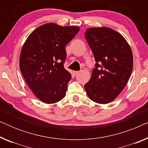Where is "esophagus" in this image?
<instances>
[{
  "instance_id": "34e87169",
  "label": "esophagus",
  "mask_w": 148,
  "mask_h": 148,
  "mask_svg": "<svg viewBox=\"0 0 148 148\" xmlns=\"http://www.w3.org/2000/svg\"><path fill=\"white\" fill-rule=\"evenodd\" d=\"M73 73L75 74V75H76L79 73V71H73Z\"/></svg>"
}]
</instances>
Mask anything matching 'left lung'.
I'll return each mask as SVG.
<instances>
[{
	"label": "left lung",
	"instance_id": "left-lung-1",
	"mask_svg": "<svg viewBox=\"0 0 148 148\" xmlns=\"http://www.w3.org/2000/svg\"><path fill=\"white\" fill-rule=\"evenodd\" d=\"M85 36L96 62L85 90L90 100L108 104L122 92L130 77L132 51L124 37L111 28H88Z\"/></svg>",
	"mask_w": 148,
	"mask_h": 148
}]
</instances>
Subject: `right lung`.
I'll return each instance as SVG.
<instances>
[{"mask_svg":"<svg viewBox=\"0 0 148 148\" xmlns=\"http://www.w3.org/2000/svg\"><path fill=\"white\" fill-rule=\"evenodd\" d=\"M79 31L76 26L44 24L30 34L22 47L20 71L34 94L46 104L58 102L66 94L71 75L64 68L65 46Z\"/></svg>","mask_w":148,"mask_h":148,"instance_id":"obj_1","label":"right lung"}]
</instances>
